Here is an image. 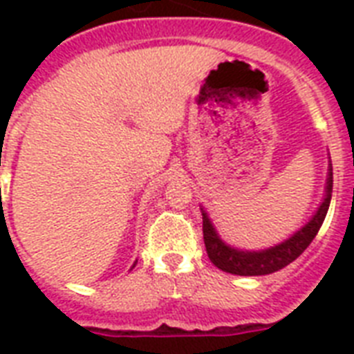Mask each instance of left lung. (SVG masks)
<instances>
[{"label": "left lung", "instance_id": "left-lung-1", "mask_svg": "<svg viewBox=\"0 0 354 354\" xmlns=\"http://www.w3.org/2000/svg\"><path fill=\"white\" fill-rule=\"evenodd\" d=\"M330 160V158H329ZM330 196H333V163L329 161V172H327V182H325V194L322 204L313 215V218L299 227L292 236H288L286 241L279 242L272 248L266 250H239L222 241L218 233H216L213 222L207 216L204 207L202 209V230H204V242L205 250H207V257L211 259V263L215 264L216 268H221L222 272L235 275H266L274 274L277 270L285 268L286 264H290L292 261H296L301 255L310 242L314 241L316 233L319 232V227L324 224L325 215L329 211Z\"/></svg>", "mask_w": 354, "mask_h": 354}]
</instances>
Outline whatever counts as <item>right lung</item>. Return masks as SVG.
Returning a JSON list of instances; mask_svg holds the SVG:
<instances>
[{
  "instance_id": "obj_1",
  "label": "right lung",
  "mask_w": 354,
  "mask_h": 354,
  "mask_svg": "<svg viewBox=\"0 0 354 354\" xmlns=\"http://www.w3.org/2000/svg\"><path fill=\"white\" fill-rule=\"evenodd\" d=\"M136 263H138V261H136ZM136 263H133V266H136ZM133 266H132V268H133Z\"/></svg>"
}]
</instances>
